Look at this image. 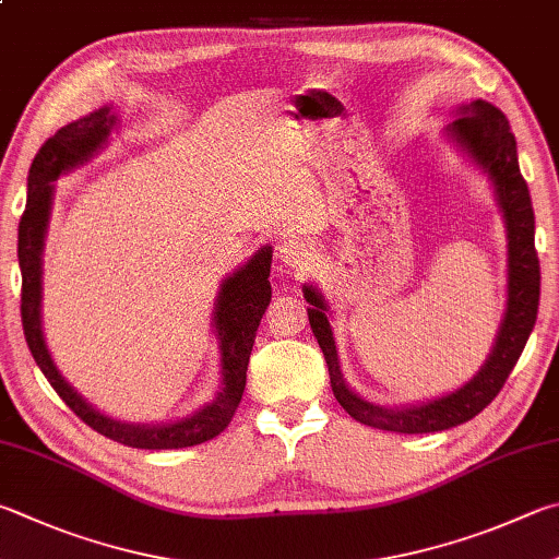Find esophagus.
Masks as SVG:
<instances>
[{"mask_svg":"<svg viewBox=\"0 0 559 559\" xmlns=\"http://www.w3.org/2000/svg\"><path fill=\"white\" fill-rule=\"evenodd\" d=\"M276 259L293 271H306L310 266V253L298 239H281L276 245Z\"/></svg>","mask_w":559,"mask_h":559,"instance_id":"obj_1","label":"esophagus"}]
</instances>
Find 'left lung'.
<instances>
[{
	"label": "left lung",
	"mask_w": 559,
	"mask_h": 559,
	"mask_svg": "<svg viewBox=\"0 0 559 559\" xmlns=\"http://www.w3.org/2000/svg\"><path fill=\"white\" fill-rule=\"evenodd\" d=\"M452 115L454 119L442 129V136L489 180L496 207H499L506 227V257H509L506 259V310L481 369L469 381L448 393L435 395V399L403 405H379L364 399L342 373L330 300L324 298L318 286L302 283V298L310 302L308 320L324 354V361H328L334 399L354 420L377 430L423 435L450 430L472 420L499 395L535 328L537 302H540L535 215L531 192H527L521 176L519 148H515L509 119L486 99H474L469 105L454 107Z\"/></svg>",
	"instance_id": "1"
}]
</instances>
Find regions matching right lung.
<instances>
[{"label":"right lung","mask_w":559,"mask_h":559,"mask_svg":"<svg viewBox=\"0 0 559 559\" xmlns=\"http://www.w3.org/2000/svg\"><path fill=\"white\" fill-rule=\"evenodd\" d=\"M121 129L115 105H105L70 124L60 127L34 158L28 170L26 210L19 222V269H22V324L28 349L38 369L44 371L53 391L66 401L80 420L105 438L136 450H178L207 442L227 428L235 418L247 385L249 354L257 337L259 322L271 302V245H263L219 283L212 334L219 352V383L207 403L170 420L131 423L107 415L83 399L60 369L48 349L44 332V251L53 215L56 180L93 160L109 144L111 131Z\"/></svg>","instance_id":"right-lung-1"}]
</instances>
